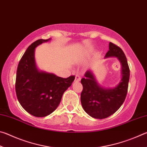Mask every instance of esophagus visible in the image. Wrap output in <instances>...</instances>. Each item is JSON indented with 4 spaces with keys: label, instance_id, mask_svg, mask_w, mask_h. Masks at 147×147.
<instances>
[{
    "label": "esophagus",
    "instance_id": "34e87169",
    "mask_svg": "<svg viewBox=\"0 0 147 147\" xmlns=\"http://www.w3.org/2000/svg\"><path fill=\"white\" fill-rule=\"evenodd\" d=\"M81 80V77L80 76L78 75V74H76V75L75 76V80H74V81L75 82H80V81Z\"/></svg>",
    "mask_w": 147,
    "mask_h": 147
}]
</instances>
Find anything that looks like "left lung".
<instances>
[{
    "mask_svg": "<svg viewBox=\"0 0 147 147\" xmlns=\"http://www.w3.org/2000/svg\"><path fill=\"white\" fill-rule=\"evenodd\" d=\"M109 49L106 58L116 57L122 64L123 78L119 85L113 89L101 88L90 71H86L85 77L81 80L82 105L88 115L95 119H105L116 112L123 104L128 92L130 69L125 54L120 47L111 42Z\"/></svg>",
    "mask_w": 147,
    "mask_h": 147,
    "instance_id": "8db88e82",
    "label": "left lung"
}]
</instances>
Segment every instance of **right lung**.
<instances>
[{
    "mask_svg": "<svg viewBox=\"0 0 147 147\" xmlns=\"http://www.w3.org/2000/svg\"><path fill=\"white\" fill-rule=\"evenodd\" d=\"M50 39H41L32 43L22 56L17 69V99L27 112L38 117L49 115L58 108L63 93L75 78L74 75L63 78L37 69L35 49Z\"/></svg>",
    "mask_w": 147,
    "mask_h": 147,
    "instance_id": "add662e5",
    "label": "right lung"
}]
</instances>
